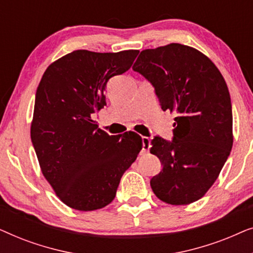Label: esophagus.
Masks as SVG:
<instances>
[{
  "label": "esophagus",
  "instance_id": "34e87169",
  "mask_svg": "<svg viewBox=\"0 0 253 253\" xmlns=\"http://www.w3.org/2000/svg\"><path fill=\"white\" fill-rule=\"evenodd\" d=\"M151 148V139L148 137H143V152H148Z\"/></svg>",
  "mask_w": 253,
  "mask_h": 253
}]
</instances>
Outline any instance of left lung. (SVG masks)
<instances>
[{"instance_id": "8db88e82", "label": "left lung", "mask_w": 253, "mask_h": 253, "mask_svg": "<svg viewBox=\"0 0 253 253\" xmlns=\"http://www.w3.org/2000/svg\"><path fill=\"white\" fill-rule=\"evenodd\" d=\"M132 69L152 83L161 108L176 114L172 140H152L151 153L162 164L152 190L170 205L197 202L219 177L233 147L224 78L206 55L181 43L143 50Z\"/></svg>"}]
</instances>
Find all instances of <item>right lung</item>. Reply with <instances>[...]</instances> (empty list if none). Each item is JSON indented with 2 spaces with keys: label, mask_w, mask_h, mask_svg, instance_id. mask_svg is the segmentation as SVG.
Listing matches in <instances>:
<instances>
[{
  "label": "right lung",
  "mask_w": 253,
  "mask_h": 253,
  "mask_svg": "<svg viewBox=\"0 0 253 253\" xmlns=\"http://www.w3.org/2000/svg\"><path fill=\"white\" fill-rule=\"evenodd\" d=\"M139 50H75L46 69L37 88L31 139L41 171L62 203L78 211L102 209L143 140L136 132L109 136L92 116L106 106L107 82L129 70Z\"/></svg>",
  "instance_id": "1"
}]
</instances>
